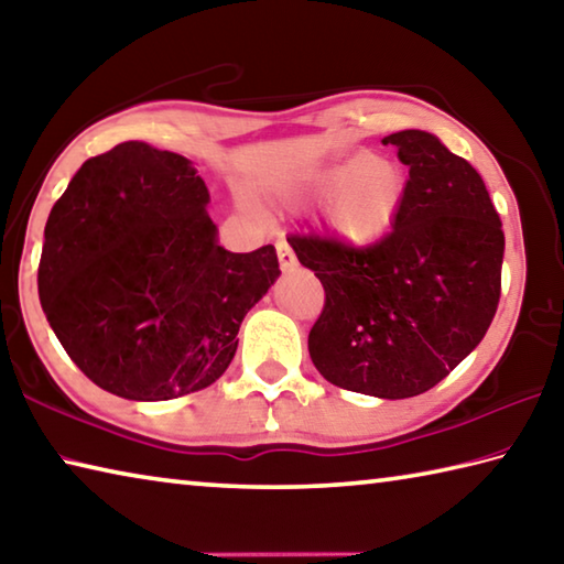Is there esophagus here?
Listing matches in <instances>:
<instances>
[{"mask_svg":"<svg viewBox=\"0 0 564 564\" xmlns=\"http://www.w3.org/2000/svg\"><path fill=\"white\" fill-rule=\"evenodd\" d=\"M275 253H279V261H281V269L289 271L295 265V253L291 249V243L285 241V237H279L275 239Z\"/></svg>","mask_w":564,"mask_h":564,"instance_id":"1","label":"esophagus"}]
</instances>
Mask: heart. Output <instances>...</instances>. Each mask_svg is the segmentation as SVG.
Wrapping results in <instances>:
<instances>
[{
    "mask_svg": "<svg viewBox=\"0 0 564 564\" xmlns=\"http://www.w3.org/2000/svg\"><path fill=\"white\" fill-rule=\"evenodd\" d=\"M325 204V221L350 249H367L392 231L406 197V175L392 160L357 152L303 182Z\"/></svg>",
    "mask_w": 564,
    "mask_h": 564,
    "instance_id": "b5f03b06",
    "label": "heart"
}]
</instances>
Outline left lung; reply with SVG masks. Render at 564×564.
I'll list each match as a JSON object with an SVG mask.
<instances>
[{
    "mask_svg": "<svg viewBox=\"0 0 564 564\" xmlns=\"http://www.w3.org/2000/svg\"><path fill=\"white\" fill-rule=\"evenodd\" d=\"M409 167L392 231L350 249L321 234L289 243L323 283L311 360L350 392H429L484 340L500 301L503 224L478 172L424 130L387 135Z\"/></svg>",
    "mask_w": 564,
    "mask_h": 564,
    "instance_id": "obj_1",
    "label": "left lung"
}]
</instances>
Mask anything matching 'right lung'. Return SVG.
I'll return each instance as SVG.
<instances>
[{
	"instance_id": "right-lung-1",
	"label": "right lung",
	"mask_w": 564,
	"mask_h": 564,
	"mask_svg": "<svg viewBox=\"0 0 564 564\" xmlns=\"http://www.w3.org/2000/svg\"><path fill=\"white\" fill-rule=\"evenodd\" d=\"M187 158L120 142L86 160L48 214L39 299L90 382L165 402L217 382L239 325L281 275L271 247L231 253Z\"/></svg>"
}]
</instances>
